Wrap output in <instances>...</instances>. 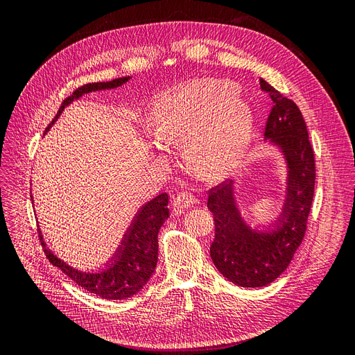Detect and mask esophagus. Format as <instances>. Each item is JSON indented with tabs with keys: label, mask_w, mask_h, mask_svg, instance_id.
Masks as SVG:
<instances>
[{
	"label": "esophagus",
	"mask_w": 355,
	"mask_h": 355,
	"mask_svg": "<svg viewBox=\"0 0 355 355\" xmlns=\"http://www.w3.org/2000/svg\"><path fill=\"white\" fill-rule=\"evenodd\" d=\"M197 198L194 196L188 194V192H179V194L173 198V207L176 210H184L191 206H196Z\"/></svg>",
	"instance_id": "1"
}]
</instances>
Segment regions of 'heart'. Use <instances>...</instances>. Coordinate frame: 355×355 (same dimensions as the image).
<instances>
[{
  "label": "heart",
  "mask_w": 355,
  "mask_h": 355,
  "mask_svg": "<svg viewBox=\"0 0 355 355\" xmlns=\"http://www.w3.org/2000/svg\"><path fill=\"white\" fill-rule=\"evenodd\" d=\"M149 121L158 142H184L188 164L209 179L227 178L239 168L253 130L249 102L222 80L189 81L159 94Z\"/></svg>",
  "instance_id": "heart-1"
}]
</instances>
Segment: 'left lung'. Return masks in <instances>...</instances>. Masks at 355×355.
<instances>
[{
  "instance_id": "obj_1",
  "label": "left lung",
  "mask_w": 355,
  "mask_h": 355,
  "mask_svg": "<svg viewBox=\"0 0 355 355\" xmlns=\"http://www.w3.org/2000/svg\"><path fill=\"white\" fill-rule=\"evenodd\" d=\"M261 90L270 94L265 137L282 149L287 163L283 211L272 231H256L241 218L232 182L209 191L207 207L214 219L210 256L218 271L241 287H263L280 277L302 243L314 198L315 159L306 124L297 105L261 78Z\"/></svg>"
}]
</instances>
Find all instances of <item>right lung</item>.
<instances>
[{
    "instance_id": "add662e5",
    "label": "right lung",
    "mask_w": 355,
    "mask_h": 355,
    "mask_svg": "<svg viewBox=\"0 0 355 355\" xmlns=\"http://www.w3.org/2000/svg\"><path fill=\"white\" fill-rule=\"evenodd\" d=\"M128 80L130 77L81 85L69 98L62 102L56 116L47 125L46 132L56 123L65 106H68L73 99H78L83 94L90 92L120 87ZM167 206L168 196L164 192L142 206L135 216L130 228L124 234L121 245L118 247L110 262L99 272H81L59 259L55 253L47 249L46 243L42 241V235L38 231L40 241L44 247L47 259L58 266L62 272H65L73 283L103 299H127L141 292V288L148 283L155 271L158 259V231L170 214Z\"/></svg>"
}]
</instances>
